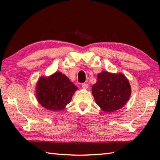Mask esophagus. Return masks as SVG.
Wrapping results in <instances>:
<instances>
[{
    "instance_id": "esophagus-1",
    "label": "esophagus",
    "mask_w": 160,
    "mask_h": 160,
    "mask_svg": "<svg viewBox=\"0 0 160 160\" xmlns=\"http://www.w3.org/2000/svg\"><path fill=\"white\" fill-rule=\"evenodd\" d=\"M82 89H87L88 88H89V84H87V83H83L82 84Z\"/></svg>"
}]
</instances>
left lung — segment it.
Listing matches in <instances>:
<instances>
[{
	"label": "left lung",
	"mask_w": 160,
	"mask_h": 160,
	"mask_svg": "<svg viewBox=\"0 0 160 160\" xmlns=\"http://www.w3.org/2000/svg\"><path fill=\"white\" fill-rule=\"evenodd\" d=\"M92 94L101 110L111 113L120 109L127 104L131 88L123 73L103 71L98 74L97 82L92 86Z\"/></svg>",
	"instance_id": "1"
}]
</instances>
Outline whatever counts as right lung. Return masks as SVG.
Returning a JSON list of instances; mask_svg holds the SVG:
<instances>
[{
	"instance_id": "add662e5",
	"label": "right lung",
	"mask_w": 160,
	"mask_h": 160,
	"mask_svg": "<svg viewBox=\"0 0 160 160\" xmlns=\"http://www.w3.org/2000/svg\"><path fill=\"white\" fill-rule=\"evenodd\" d=\"M78 87L65 75L56 71L49 76H41L36 86L38 103L46 109L59 111L65 108Z\"/></svg>"
}]
</instances>
